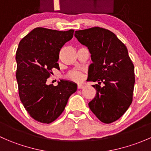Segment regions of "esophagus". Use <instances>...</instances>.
<instances>
[{"label":"esophagus","instance_id":"1","mask_svg":"<svg viewBox=\"0 0 151 151\" xmlns=\"http://www.w3.org/2000/svg\"><path fill=\"white\" fill-rule=\"evenodd\" d=\"M84 88V86H83V85L79 84L78 85H77V88H78V89H82V88Z\"/></svg>","mask_w":151,"mask_h":151}]
</instances>
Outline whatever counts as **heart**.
<instances>
[{
  "label": "heart",
  "mask_w": 151,
  "mask_h": 151,
  "mask_svg": "<svg viewBox=\"0 0 151 151\" xmlns=\"http://www.w3.org/2000/svg\"><path fill=\"white\" fill-rule=\"evenodd\" d=\"M66 77L70 80L74 82H81L84 78L83 74L80 71H71L68 73Z\"/></svg>",
  "instance_id": "1"
}]
</instances>
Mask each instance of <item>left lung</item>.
<instances>
[{"instance_id": "1", "label": "left lung", "mask_w": 151, "mask_h": 151, "mask_svg": "<svg viewBox=\"0 0 151 151\" xmlns=\"http://www.w3.org/2000/svg\"><path fill=\"white\" fill-rule=\"evenodd\" d=\"M74 36L91 54L88 80L98 82L93 85L96 94L88 103L90 109L101 122H114L133 99L134 66L127 48L115 33L99 27L77 30Z\"/></svg>"}]
</instances>
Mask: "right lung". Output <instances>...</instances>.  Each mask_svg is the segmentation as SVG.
Segmentation results:
<instances>
[{"label":"right lung","instance_id":"1","mask_svg":"<svg viewBox=\"0 0 151 151\" xmlns=\"http://www.w3.org/2000/svg\"><path fill=\"white\" fill-rule=\"evenodd\" d=\"M74 30L67 31L36 28L20 41L16 52V78L19 96L30 117L42 123L57 119L65 109L77 85L60 80L57 86L47 85L62 47L71 40Z\"/></svg>","mask_w":151,"mask_h":151}]
</instances>
